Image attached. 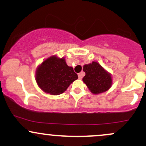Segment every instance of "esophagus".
Listing matches in <instances>:
<instances>
[{"mask_svg":"<svg viewBox=\"0 0 146 146\" xmlns=\"http://www.w3.org/2000/svg\"><path fill=\"white\" fill-rule=\"evenodd\" d=\"M84 75V73L83 72L78 73V78H79V79H80V80H82V78H83Z\"/></svg>","mask_w":146,"mask_h":146,"instance_id":"34e87169","label":"esophagus"}]
</instances>
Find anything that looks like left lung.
Returning <instances> with one entry per match:
<instances>
[{"label": "left lung", "mask_w": 146, "mask_h": 146, "mask_svg": "<svg viewBox=\"0 0 146 146\" xmlns=\"http://www.w3.org/2000/svg\"><path fill=\"white\" fill-rule=\"evenodd\" d=\"M83 71L86 73L82 79L83 82L94 94L104 93L111 86L110 75L96 62L85 64L83 66Z\"/></svg>", "instance_id": "obj_1"}]
</instances>
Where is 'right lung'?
<instances>
[{"instance_id":"add662e5","label":"right lung","mask_w":146,"mask_h":146,"mask_svg":"<svg viewBox=\"0 0 146 146\" xmlns=\"http://www.w3.org/2000/svg\"><path fill=\"white\" fill-rule=\"evenodd\" d=\"M78 78L73 68L68 66L64 58L50 57L36 71L37 84L43 91L53 95L64 93Z\"/></svg>"}]
</instances>
